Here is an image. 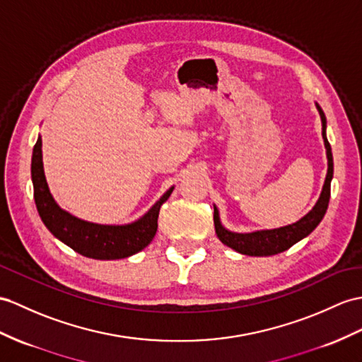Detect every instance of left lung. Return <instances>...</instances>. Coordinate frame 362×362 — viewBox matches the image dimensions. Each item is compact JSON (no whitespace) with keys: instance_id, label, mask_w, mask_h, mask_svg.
Instances as JSON below:
<instances>
[{"instance_id":"obj_1","label":"left lung","mask_w":362,"mask_h":362,"mask_svg":"<svg viewBox=\"0 0 362 362\" xmlns=\"http://www.w3.org/2000/svg\"><path fill=\"white\" fill-rule=\"evenodd\" d=\"M316 109L320 112L321 124H322V139L325 147V155H327V175H325L324 186L321 190V195L316 201V204L312 207V210L305 214L301 219H298L296 223L287 224L283 227L276 228H262V230H255L247 233H238L226 228L219 218V210L214 204V223H215V232L219 238V241L226 244L227 247L233 249L235 252L241 255H249V257H270V255H276L292 247L293 244L301 241L303 238L310 235L321 219L324 218L325 211L329 207L330 199V182L333 178V156H332V147L327 141V119L322 109L320 107L318 103H315Z\"/></svg>"}]
</instances>
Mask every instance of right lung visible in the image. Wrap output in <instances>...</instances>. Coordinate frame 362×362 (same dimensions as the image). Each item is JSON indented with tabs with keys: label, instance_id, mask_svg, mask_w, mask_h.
Instances as JSON below:
<instances>
[{
	"label": "right lung",
	"instance_id": "1",
	"mask_svg": "<svg viewBox=\"0 0 362 362\" xmlns=\"http://www.w3.org/2000/svg\"><path fill=\"white\" fill-rule=\"evenodd\" d=\"M30 175L35 204L49 232L83 257L103 261L127 258L147 247L156 233L160 209L175 189L172 186L165 190L163 197L135 221L127 224H98L69 214L52 197L44 175L41 135H38L37 144L33 147Z\"/></svg>",
	"mask_w": 362,
	"mask_h": 362
}]
</instances>
